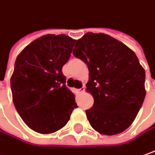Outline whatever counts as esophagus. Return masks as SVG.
I'll return each instance as SVG.
<instances>
[{
	"label": "esophagus",
	"mask_w": 155,
	"mask_h": 155,
	"mask_svg": "<svg viewBox=\"0 0 155 155\" xmlns=\"http://www.w3.org/2000/svg\"><path fill=\"white\" fill-rule=\"evenodd\" d=\"M83 91H84V87H81V88L77 89V92L78 93H80V94H81Z\"/></svg>",
	"instance_id": "34e87169"
}]
</instances>
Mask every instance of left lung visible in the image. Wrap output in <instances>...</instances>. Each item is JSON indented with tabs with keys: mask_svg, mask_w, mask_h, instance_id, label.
Instances as JSON below:
<instances>
[{
	"mask_svg": "<svg viewBox=\"0 0 155 155\" xmlns=\"http://www.w3.org/2000/svg\"><path fill=\"white\" fill-rule=\"evenodd\" d=\"M73 54L89 71L87 90L94 97L86 110L90 125L104 135L124 132L146 96V74L136 54L112 37L92 32L76 41Z\"/></svg>",
	"mask_w": 155,
	"mask_h": 155,
	"instance_id": "left-lung-1",
	"label": "left lung"
}]
</instances>
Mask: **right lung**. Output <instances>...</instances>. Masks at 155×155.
<instances>
[{
	"label": "right lung",
	"instance_id": "add662e5",
	"mask_svg": "<svg viewBox=\"0 0 155 155\" xmlns=\"http://www.w3.org/2000/svg\"><path fill=\"white\" fill-rule=\"evenodd\" d=\"M74 43L66 35H45L15 59L10 79L13 102L24 123L35 132H57L78 107L62 73Z\"/></svg>",
	"mask_w": 155,
	"mask_h": 155
}]
</instances>
